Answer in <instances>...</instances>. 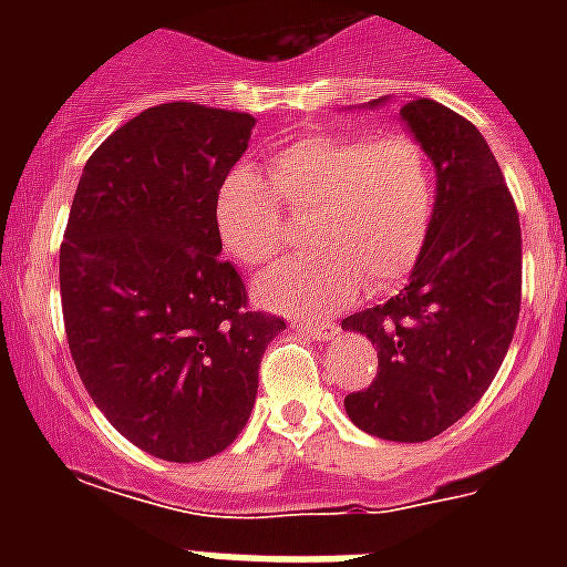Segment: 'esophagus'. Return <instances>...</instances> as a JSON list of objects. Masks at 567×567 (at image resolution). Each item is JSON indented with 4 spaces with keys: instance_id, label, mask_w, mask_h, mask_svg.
<instances>
[{
    "instance_id": "34e87169",
    "label": "esophagus",
    "mask_w": 567,
    "mask_h": 567,
    "mask_svg": "<svg viewBox=\"0 0 567 567\" xmlns=\"http://www.w3.org/2000/svg\"><path fill=\"white\" fill-rule=\"evenodd\" d=\"M291 329L315 341H332L338 336L336 323H327V320H291Z\"/></svg>"
}]
</instances>
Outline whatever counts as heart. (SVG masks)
Wrapping results in <instances>:
<instances>
[{
	"label": "heart",
	"mask_w": 567,
	"mask_h": 567,
	"mask_svg": "<svg viewBox=\"0 0 567 567\" xmlns=\"http://www.w3.org/2000/svg\"><path fill=\"white\" fill-rule=\"evenodd\" d=\"M261 173L240 164L214 196L223 249L247 267L270 265L288 229L282 208L311 214V252L285 258L256 279L265 309L320 318L355 291H385L417 265L430 238L435 182L423 146L409 135L318 132L276 150ZM275 190L270 192L269 188Z\"/></svg>",
	"instance_id": "heart-1"
}]
</instances>
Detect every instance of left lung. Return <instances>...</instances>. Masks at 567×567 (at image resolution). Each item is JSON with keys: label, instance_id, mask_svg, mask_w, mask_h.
Wrapping results in <instances>:
<instances>
[{"label": "left lung", "instance_id": "left-lung-1", "mask_svg": "<svg viewBox=\"0 0 567 567\" xmlns=\"http://www.w3.org/2000/svg\"><path fill=\"white\" fill-rule=\"evenodd\" d=\"M400 117L435 167V212L403 291L341 320L379 355L344 409L368 435L414 444L471 412L501 371L520 311V223L474 123L423 96Z\"/></svg>", "mask_w": 567, "mask_h": 567}]
</instances>
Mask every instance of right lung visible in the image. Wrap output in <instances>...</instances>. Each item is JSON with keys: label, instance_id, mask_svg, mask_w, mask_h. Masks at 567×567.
Returning <instances> with one entry per match:
<instances>
[{"label": "right lung", "instance_id": "add662e5", "mask_svg": "<svg viewBox=\"0 0 567 567\" xmlns=\"http://www.w3.org/2000/svg\"><path fill=\"white\" fill-rule=\"evenodd\" d=\"M256 120L164 102L87 158L61 244L75 371L114 430L164 462L217 456L247 426L282 318L247 309L214 196Z\"/></svg>", "mask_w": 567, "mask_h": 567}]
</instances>
